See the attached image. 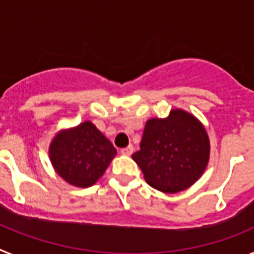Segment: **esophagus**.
Wrapping results in <instances>:
<instances>
[{
	"mask_svg": "<svg viewBox=\"0 0 254 254\" xmlns=\"http://www.w3.org/2000/svg\"><path fill=\"white\" fill-rule=\"evenodd\" d=\"M133 152V146L132 145H129V146L125 147V149H121V154L122 155H126V156H129V155Z\"/></svg>",
	"mask_w": 254,
	"mask_h": 254,
	"instance_id": "34e87169",
	"label": "esophagus"
}]
</instances>
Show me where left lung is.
Wrapping results in <instances>:
<instances>
[{"label": "left lung", "instance_id": "obj_1", "mask_svg": "<svg viewBox=\"0 0 254 254\" xmlns=\"http://www.w3.org/2000/svg\"><path fill=\"white\" fill-rule=\"evenodd\" d=\"M145 181L155 190L177 193L202 176L210 159V141L202 123L182 109L145 125L140 150L132 155Z\"/></svg>", "mask_w": 254, "mask_h": 254}]
</instances>
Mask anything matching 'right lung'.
Masks as SVG:
<instances>
[{
	"instance_id": "right-lung-1",
	"label": "right lung",
	"mask_w": 254,
	"mask_h": 254,
	"mask_svg": "<svg viewBox=\"0 0 254 254\" xmlns=\"http://www.w3.org/2000/svg\"><path fill=\"white\" fill-rule=\"evenodd\" d=\"M116 155V147L90 121L60 131L49 146V159L58 176L82 188L93 186Z\"/></svg>"
}]
</instances>
